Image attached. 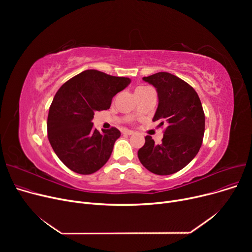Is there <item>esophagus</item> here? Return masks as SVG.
Listing matches in <instances>:
<instances>
[{
    "instance_id": "obj_1",
    "label": "esophagus",
    "mask_w": 252,
    "mask_h": 252,
    "mask_svg": "<svg viewBox=\"0 0 252 252\" xmlns=\"http://www.w3.org/2000/svg\"><path fill=\"white\" fill-rule=\"evenodd\" d=\"M123 134H124V135H127V136H129V135H133V134H134V131H133V130H130V129H124V130H123Z\"/></svg>"
}]
</instances>
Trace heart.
Segmentation results:
<instances>
[{"mask_svg":"<svg viewBox=\"0 0 252 252\" xmlns=\"http://www.w3.org/2000/svg\"><path fill=\"white\" fill-rule=\"evenodd\" d=\"M148 88L147 87H138L136 89V92H141V91H144V90H147Z\"/></svg>","mask_w":252,"mask_h":252,"instance_id":"obj_1","label":"heart"}]
</instances>
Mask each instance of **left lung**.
<instances>
[{"instance_id":"obj_1","label":"left lung","mask_w":252,"mask_h":252,"mask_svg":"<svg viewBox=\"0 0 252 252\" xmlns=\"http://www.w3.org/2000/svg\"><path fill=\"white\" fill-rule=\"evenodd\" d=\"M155 87L158 107L152 121L165 126L161 144L150 136L138 151L141 163L159 176L175 174L186 166L199 151L205 127V116L196 91L180 77L157 72L143 77Z\"/></svg>"}]
</instances>
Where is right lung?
Masks as SVG:
<instances>
[{"label": "right lung", "mask_w": 252, "mask_h": 252, "mask_svg": "<svg viewBox=\"0 0 252 252\" xmlns=\"http://www.w3.org/2000/svg\"><path fill=\"white\" fill-rule=\"evenodd\" d=\"M130 83L88 69L66 82L56 93L48 115V139L59 159L74 173L91 175L108 161L115 141L116 127H93L96 111L109 109L112 98Z\"/></svg>", "instance_id": "add662e5"}]
</instances>
